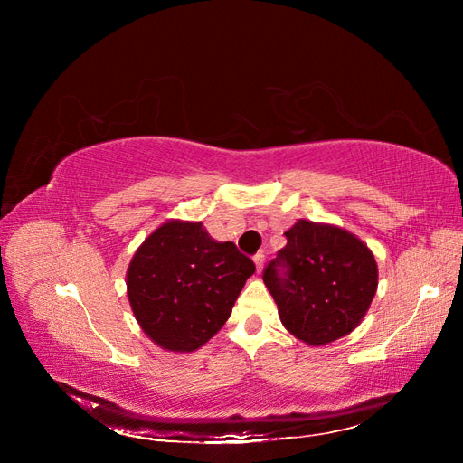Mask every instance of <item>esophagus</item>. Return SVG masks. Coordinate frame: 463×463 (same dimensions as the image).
<instances>
[{
	"label": "esophagus",
	"mask_w": 463,
	"mask_h": 463,
	"mask_svg": "<svg viewBox=\"0 0 463 463\" xmlns=\"http://www.w3.org/2000/svg\"><path fill=\"white\" fill-rule=\"evenodd\" d=\"M253 260H255V264H257V272H260L262 266H264V253H257V255L253 257Z\"/></svg>",
	"instance_id": "34e87169"
}]
</instances>
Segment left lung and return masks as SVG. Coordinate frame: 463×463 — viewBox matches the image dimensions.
<instances>
[{"instance_id":"1","label":"left lung","mask_w":463,"mask_h":463,"mask_svg":"<svg viewBox=\"0 0 463 463\" xmlns=\"http://www.w3.org/2000/svg\"><path fill=\"white\" fill-rule=\"evenodd\" d=\"M262 272L282 325L309 345L352 332L369 311L378 286L376 260L355 235L299 220Z\"/></svg>"}]
</instances>
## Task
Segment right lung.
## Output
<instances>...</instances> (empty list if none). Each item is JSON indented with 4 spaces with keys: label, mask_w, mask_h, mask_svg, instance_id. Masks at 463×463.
Segmentation results:
<instances>
[{
    "label": "right lung",
    "mask_w": 463,
    "mask_h": 463,
    "mask_svg": "<svg viewBox=\"0 0 463 463\" xmlns=\"http://www.w3.org/2000/svg\"><path fill=\"white\" fill-rule=\"evenodd\" d=\"M253 274V260L232 241H214L199 222H165L137 249L128 296L152 342L193 352L223 326Z\"/></svg>",
    "instance_id": "add662e5"
}]
</instances>
